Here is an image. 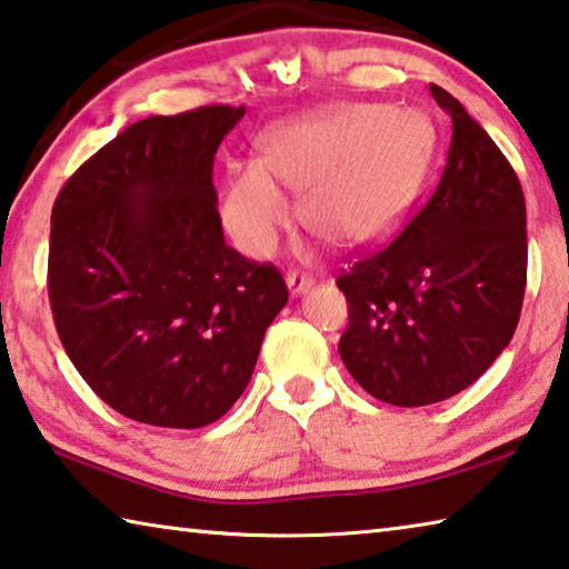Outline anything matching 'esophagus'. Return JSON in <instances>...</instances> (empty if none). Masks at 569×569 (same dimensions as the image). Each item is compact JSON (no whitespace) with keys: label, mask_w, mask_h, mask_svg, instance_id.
I'll use <instances>...</instances> for the list:
<instances>
[{"label":"esophagus","mask_w":569,"mask_h":569,"mask_svg":"<svg viewBox=\"0 0 569 569\" xmlns=\"http://www.w3.org/2000/svg\"><path fill=\"white\" fill-rule=\"evenodd\" d=\"M287 287H290L292 295H305L307 290H312V287H315V279L310 274L297 272V269H295V272L287 274Z\"/></svg>","instance_id":"1"}]
</instances>
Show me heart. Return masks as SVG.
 <instances>
[{"instance_id": "obj_1", "label": "heart", "mask_w": 569, "mask_h": 569, "mask_svg": "<svg viewBox=\"0 0 569 569\" xmlns=\"http://www.w3.org/2000/svg\"><path fill=\"white\" fill-rule=\"evenodd\" d=\"M430 154L427 119L387 104L290 119L264 134L262 162L229 169L224 227L247 254H272L292 219L279 181L302 194V219L312 232L342 247L370 244L410 212Z\"/></svg>"}]
</instances>
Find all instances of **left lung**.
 <instances>
[{
	"label": "left lung",
	"mask_w": 569,
	"mask_h": 569,
	"mask_svg": "<svg viewBox=\"0 0 569 569\" xmlns=\"http://www.w3.org/2000/svg\"><path fill=\"white\" fill-rule=\"evenodd\" d=\"M452 117L440 182L392 242L337 277L347 370L377 400L422 407L462 392L510 345L527 284V212L512 164L442 87Z\"/></svg>",
	"instance_id": "obj_1"
}]
</instances>
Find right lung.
I'll use <instances>...</instances> for the list:
<instances>
[{"label":"right lung","instance_id":"1","mask_svg":"<svg viewBox=\"0 0 569 569\" xmlns=\"http://www.w3.org/2000/svg\"><path fill=\"white\" fill-rule=\"evenodd\" d=\"M244 107L129 124L67 179L47 290L69 360L134 422L194 430L249 385L287 305L274 264L224 242L212 167Z\"/></svg>","mask_w":569,"mask_h":569}]
</instances>
